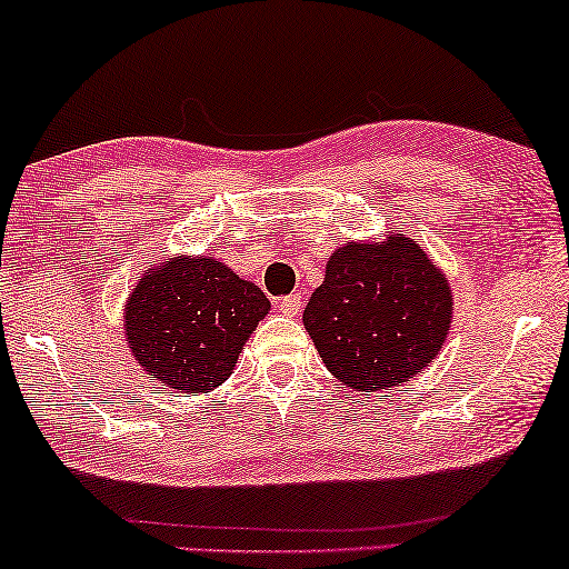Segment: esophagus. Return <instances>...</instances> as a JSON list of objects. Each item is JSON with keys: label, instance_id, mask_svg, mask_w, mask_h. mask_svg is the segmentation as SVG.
Returning <instances> with one entry per match:
<instances>
[{"label": "esophagus", "instance_id": "obj_1", "mask_svg": "<svg viewBox=\"0 0 569 569\" xmlns=\"http://www.w3.org/2000/svg\"><path fill=\"white\" fill-rule=\"evenodd\" d=\"M302 306V295L300 292H292V295H284V298L277 300V308L282 311L284 316H295L300 311Z\"/></svg>", "mask_w": 569, "mask_h": 569}]
</instances>
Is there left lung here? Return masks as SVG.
I'll use <instances>...</instances> for the list:
<instances>
[{
  "label": "left lung",
  "instance_id": "obj_1",
  "mask_svg": "<svg viewBox=\"0 0 569 569\" xmlns=\"http://www.w3.org/2000/svg\"><path fill=\"white\" fill-rule=\"evenodd\" d=\"M449 321L447 279L408 238L339 248L302 313L329 371L360 392L420 373L441 350Z\"/></svg>",
  "mask_w": 569,
  "mask_h": 569
}]
</instances>
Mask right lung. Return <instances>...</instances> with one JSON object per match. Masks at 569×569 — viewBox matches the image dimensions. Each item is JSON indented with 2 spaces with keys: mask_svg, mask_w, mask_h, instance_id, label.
<instances>
[{
  "mask_svg": "<svg viewBox=\"0 0 569 569\" xmlns=\"http://www.w3.org/2000/svg\"><path fill=\"white\" fill-rule=\"evenodd\" d=\"M269 298L217 258H180L149 271L124 308L132 356L161 387L209 392L232 373Z\"/></svg>",
  "mask_w": 569,
  "mask_h": 569,
  "instance_id": "1",
  "label": "right lung"
}]
</instances>
